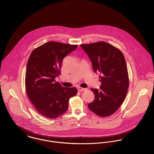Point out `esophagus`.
I'll use <instances>...</instances> for the list:
<instances>
[{
	"instance_id": "esophagus-1",
	"label": "esophagus",
	"mask_w": 154,
	"mask_h": 154,
	"mask_svg": "<svg viewBox=\"0 0 154 154\" xmlns=\"http://www.w3.org/2000/svg\"><path fill=\"white\" fill-rule=\"evenodd\" d=\"M77 90L79 92H83V91H85L86 90V89L83 88H81V87H78L77 88Z\"/></svg>"
}]
</instances>
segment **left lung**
<instances>
[{
  "label": "left lung",
  "instance_id": "left-lung-1",
  "mask_svg": "<svg viewBox=\"0 0 154 154\" xmlns=\"http://www.w3.org/2000/svg\"><path fill=\"white\" fill-rule=\"evenodd\" d=\"M80 46L90 58L93 71L101 74L99 77L101 86L99 91L91 89L94 99L88 104V108L98 116H110L123 103L128 88V74L123 53L102 41Z\"/></svg>",
  "mask_w": 154,
  "mask_h": 154
}]
</instances>
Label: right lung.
Instances as JSON below:
<instances>
[{
	"instance_id": "1",
	"label": "right lung",
	"mask_w": 154,
	"mask_h": 154,
	"mask_svg": "<svg viewBox=\"0 0 154 154\" xmlns=\"http://www.w3.org/2000/svg\"><path fill=\"white\" fill-rule=\"evenodd\" d=\"M77 45L49 42L34 49L27 62L25 85L35 109L45 117L54 119L63 114L69 99L78 91L62 87L55 79L61 74L63 59Z\"/></svg>"
}]
</instances>
